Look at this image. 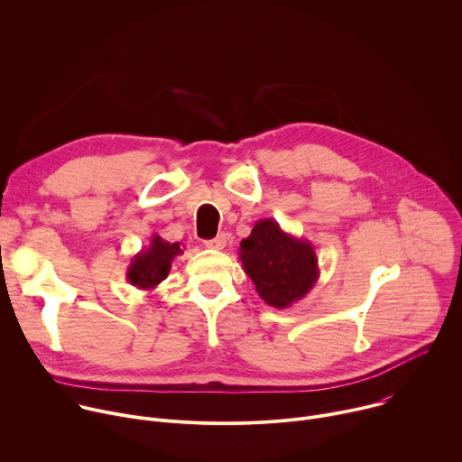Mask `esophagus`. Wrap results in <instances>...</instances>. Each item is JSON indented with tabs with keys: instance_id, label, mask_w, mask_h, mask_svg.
<instances>
[{
	"instance_id": "obj_1",
	"label": "esophagus",
	"mask_w": 462,
	"mask_h": 462,
	"mask_svg": "<svg viewBox=\"0 0 462 462\" xmlns=\"http://www.w3.org/2000/svg\"><path fill=\"white\" fill-rule=\"evenodd\" d=\"M205 245H207L208 248L221 250V248H225V246H226V237H225V234H221V236H217V237H214V239L205 241Z\"/></svg>"
}]
</instances>
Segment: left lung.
<instances>
[{"label":"left lung","instance_id":"1","mask_svg":"<svg viewBox=\"0 0 462 462\" xmlns=\"http://www.w3.org/2000/svg\"><path fill=\"white\" fill-rule=\"evenodd\" d=\"M239 259L261 300L287 309L303 300L319 278L314 246L285 232L274 219H259L241 241Z\"/></svg>","mask_w":462,"mask_h":462}]
</instances>
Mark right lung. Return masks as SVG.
<instances>
[{"label": "right lung", "instance_id": "1", "mask_svg": "<svg viewBox=\"0 0 462 462\" xmlns=\"http://www.w3.org/2000/svg\"><path fill=\"white\" fill-rule=\"evenodd\" d=\"M182 246L180 243L164 241L157 234L152 236L148 248H143L131 259L125 280L141 291H153L168 278L175 255L184 252Z\"/></svg>", "mask_w": 462, "mask_h": 462}]
</instances>
